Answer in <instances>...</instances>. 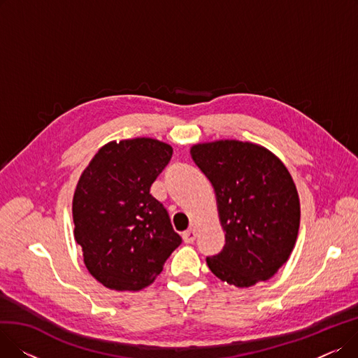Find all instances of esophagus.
Masks as SVG:
<instances>
[{"label":"esophagus","mask_w":358,"mask_h":358,"mask_svg":"<svg viewBox=\"0 0 358 358\" xmlns=\"http://www.w3.org/2000/svg\"><path fill=\"white\" fill-rule=\"evenodd\" d=\"M196 238H197V231L194 228H190L189 231H185L182 234V239L185 243H193L196 241Z\"/></svg>","instance_id":"obj_1"}]
</instances>
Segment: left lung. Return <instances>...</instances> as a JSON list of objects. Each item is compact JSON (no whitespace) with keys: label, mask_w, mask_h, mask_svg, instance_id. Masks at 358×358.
Instances as JSON below:
<instances>
[{"label":"left lung","mask_w":358,"mask_h":358,"mask_svg":"<svg viewBox=\"0 0 358 358\" xmlns=\"http://www.w3.org/2000/svg\"><path fill=\"white\" fill-rule=\"evenodd\" d=\"M190 154L212 182L223 250L208 257L210 271L236 287L271 278L289 259L300 224L296 185L285 164L264 146L216 141Z\"/></svg>","instance_id":"obj_1"}]
</instances>
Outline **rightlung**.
Returning <instances> with one entry per match:
<instances>
[{"label": "right lung", "mask_w": 358, "mask_h": 358, "mask_svg": "<svg viewBox=\"0 0 358 358\" xmlns=\"http://www.w3.org/2000/svg\"><path fill=\"white\" fill-rule=\"evenodd\" d=\"M173 148L150 138L108 142L80 177L72 200L73 236L90 274L107 289L138 292L181 243L150 185Z\"/></svg>", "instance_id": "obj_1"}]
</instances>
